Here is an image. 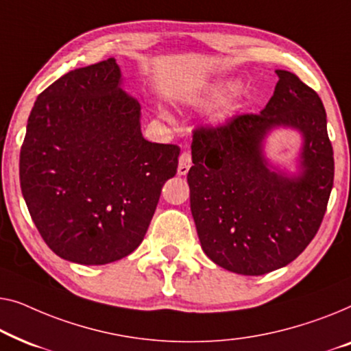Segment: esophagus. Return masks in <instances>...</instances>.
<instances>
[{"instance_id": "esophagus-1", "label": "esophagus", "mask_w": 351, "mask_h": 351, "mask_svg": "<svg viewBox=\"0 0 351 351\" xmlns=\"http://www.w3.org/2000/svg\"><path fill=\"white\" fill-rule=\"evenodd\" d=\"M192 165V157L189 152H182L180 156V160H178V175H187Z\"/></svg>"}]
</instances>
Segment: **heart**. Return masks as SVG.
I'll list each match as a JSON object with an SVG mask.
<instances>
[{"label":"heart","instance_id":"1","mask_svg":"<svg viewBox=\"0 0 351 351\" xmlns=\"http://www.w3.org/2000/svg\"><path fill=\"white\" fill-rule=\"evenodd\" d=\"M230 88H232V84H219V86H216L213 90H211V97L218 98L221 95H224L227 90H230Z\"/></svg>","mask_w":351,"mask_h":351}]
</instances>
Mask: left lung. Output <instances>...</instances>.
I'll return each instance as SVG.
<instances>
[{
    "instance_id": "obj_1",
    "label": "left lung",
    "mask_w": 351,
    "mask_h": 351,
    "mask_svg": "<svg viewBox=\"0 0 351 351\" xmlns=\"http://www.w3.org/2000/svg\"><path fill=\"white\" fill-rule=\"evenodd\" d=\"M275 73V92L259 114L197 127L192 136L187 182L202 250L240 275L293 263L317 235L334 182L322 98L293 73ZM275 126L295 128L304 138L298 177L265 159L263 140Z\"/></svg>"
}]
</instances>
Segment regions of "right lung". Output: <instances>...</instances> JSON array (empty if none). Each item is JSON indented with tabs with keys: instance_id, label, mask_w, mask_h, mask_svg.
I'll return each mask as SVG.
<instances>
[{
	"instance_id": "1",
	"label": "right lung",
	"mask_w": 351,
	"mask_h": 351,
	"mask_svg": "<svg viewBox=\"0 0 351 351\" xmlns=\"http://www.w3.org/2000/svg\"><path fill=\"white\" fill-rule=\"evenodd\" d=\"M114 58L66 73L39 93L21 149V187L43 240L62 259L103 265L135 251L176 175L180 147L141 135V106Z\"/></svg>"
}]
</instances>
